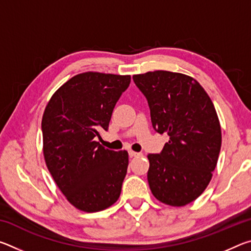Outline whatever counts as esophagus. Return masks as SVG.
<instances>
[{
    "mask_svg": "<svg viewBox=\"0 0 251 251\" xmlns=\"http://www.w3.org/2000/svg\"><path fill=\"white\" fill-rule=\"evenodd\" d=\"M128 154H129L130 157H136V156L141 155V154H139V152H136V151H128Z\"/></svg>",
    "mask_w": 251,
    "mask_h": 251,
    "instance_id": "obj_1",
    "label": "esophagus"
}]
</instances>
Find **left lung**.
<instances>
[{
  "mask_svg": "<svg viewBox=\"0 0 251 251\" xmlns=\"http://www.w3.org/2000/svg\"><path fill=\"white\" fill-rule=\"evenodd\" d=\"M146 97L157 133H167L159 154H150L147 179L159 201L185 206L206 189L217 165L222 129L210 97L190 76L167 71L133 76Z\"/></svg>",
  "mask_w": 251,
  "mask_h": 251,
  "instance_id": "8db88e82",
  "label": "left lung"
}]
</instances>
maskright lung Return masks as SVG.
Wrapping results in <instances>:
<instances>
[{
	"label": "right lung",
	"instance_id": "1",
	"mask_svg": "<svg viewBox=\"0 0 251 251\" xmlns=\"http://www.w3.org/2000/svg\"><path fill=\"white\" fill-rule=\"evenodd\" d=\"M129 83V75H75L55 92L44 110L46 166L67 201L79 210H104L120 198L128 152L106 150L96 141L108 129L113 109Z\"/></svg>",
	"mask_w": 251,
	"mask_h": 251
}]
</instances>
